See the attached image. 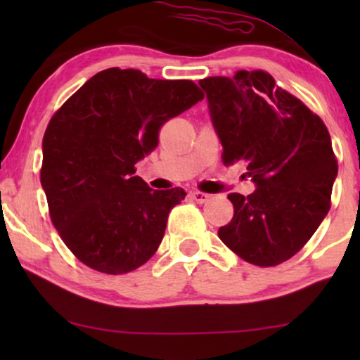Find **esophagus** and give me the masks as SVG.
I'll return each mask as SVG.
<instances>
[{"instance_id":"34e87169","label":"esophagus","mask_w":360,"mask_h":360,"mask_svg":"<svg viewBox=\"0 0 360 360\" xmlns=\"http://www.w3.org/2000/svg\"><path fill=\"white\" fill-rule=\"evenodd\" d=\"M190 198L195 200L196 203H206L210 200V195L201 193V191H190Z\"/></svg>"}]
</instances>
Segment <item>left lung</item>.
I'll list each match as a JSON object with an SVG mask.
<instances>
[{
  "instance_id": "1",
  "label": "left lung",
  "mask_w": 360,
  "mask_h": 360,
  "mask_svg": "<svg viewBox=\"0 0 360 360\" xmlns=\"http://www.w3.org/2000/svg\"><path fill=\"white\" fill-rule=\"evenodd\" d=\"M223 162L243 160L255 184L229 193L234 216L219 228L228 248L260 267L293 257L326 218L338 176L331 137L298 98L262 70L200 80Z\"/></svg>"
}]
</instances>
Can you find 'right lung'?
I'll return each instance as SVG.
<instances>
[{
  "label": "right lung",
  "mask_w": 360,
  "mask_h": 360,
  "mask_svg": "<svg viewBox=\"0 0 360 360\" xmlns=\"http://www.w3.org/2000/svg\"><path fill=\"white\" fill-rule=\"evenodd\" d=\"M201 100L190 80L108 68L52 116L42 141L41 184L52 223L78 260L120 275L155 254L170 210L186 193L149 188L134 165L159 144L164 122Z\"/></svg>",
  "instance_id": "add662e5"
}]
</instances>
